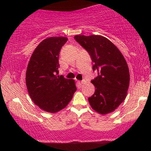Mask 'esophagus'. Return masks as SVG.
<instances>
[{
    "label": "esophagus",
    "instance_id": "esophagus-1",
    "mask_svg": "<svg viewBox=\"0 0 151 151\" xmlns=\"http://www.w3.org/2000/svg\"><path fill=\"white\" fill-rule=\"evenodd\" d=\"M79 83L80 84H84V83H85V80H82V81H79Z\"/></svg>",
    "mask_w": 151,
    "mask_h": 151
}]
</instances>
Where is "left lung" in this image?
Wrapping results in <instances>:
<instances>
[{"label":"left lung","mask_w":151,"mask_h":151,"mask_svg":"<svg viewBox=\"0 0 151 151\" xmlns=\"http://www.w3.org/2000/svg\"><path fill=\"white\" fill-rule=\"evenodd\" d=\"M74 38L89 54L93 71L98 74L91 81L96 89L88 98L91 108L101 114L114 111L124 101L129 86V70L125 58L104 37L79 35Z\"/></svg>","instance_id":"1"}]
</instances>
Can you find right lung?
<instances>
[{
	"label": "right lung",
	"mask_w": 151,
	"mask_h": 151,
	"mask_svg": "<svg viewBox=\"0 0 151 151\" xmlns=\"http://www.w3.org/2000/svg\"><path fill=\"white\" fill-rule=\"evenodd\" d=\"M68 40L65 37H51L42 40L31 56L26 71V85L36 105L50 113L67 106L77 91L72 79L58 76L59 55Z\"/></svg>",
	"instance_id": "add662e5"
}]
</instances>
